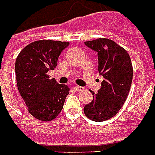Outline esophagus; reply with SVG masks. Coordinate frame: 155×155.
<instances>
[{"instance_id": "esophagus-1", "label": "esophagus", "mask_w": 155, "mask_h": 155, "mask_svg": "<svg viewBox=\"0 0 155 155\" xmlns=\"http://www.w3.org/2000/svg\"><path fill=\"white\" fill-rule=\"evenodd\" d=\"M74 89L76 90V91H78V92H80V91H83V90H84V87H81V86H74Z\"/></svg>"}]
</instances>
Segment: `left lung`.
Segmentation results:
<instances>
[{
  "mask_svg": "<svg viewBox=\"0 0 155 155\" xmlns=\"http://www.w3.org/2000/svg\"><path fill=\"white\" fill-rule=\"evenodd\" d=\"M84 44L98 53V73L104 80L97 94L91 91L93 100L84 106V113L92 121H107L118 113L128 96L133 77L131 61L113 40L100 38Z\"/></svg>",
  "mask_w": 155,
  "mask_h": 155,
  "instance_id": "8db88e82",
  "label": "left lung"
}]
</instances>
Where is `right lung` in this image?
Listing matches in <instances>:
<instances>
[{"label":"right lung","instance_id":"1","mask_svg":"<svg viewBox=\"0 0 155 155\" xmlns=\"http://www.w3.org/2000/svg\"><path fill=\"white\" fill-rule=\"evenodd\" d=\"M68 42L39 40L31 42L19 52L15 61L19 92L31 115L40 121H51L62 110L70 89L48 74L54 70L61 52Z\"/></svg>","mask_w":155,"mask_h":155}]
</instances>
